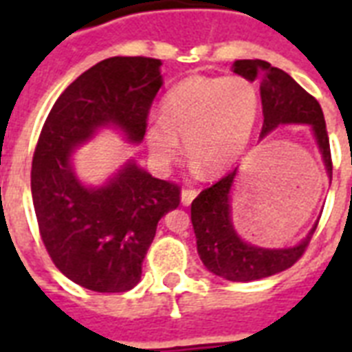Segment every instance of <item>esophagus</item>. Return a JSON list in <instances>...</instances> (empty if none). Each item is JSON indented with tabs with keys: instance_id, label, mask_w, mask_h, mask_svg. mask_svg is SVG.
<instances>
[{
	"instance_id": "esophagus-1",
	"label": "esophagus",
	"mask_w": 352,
	"mask_h": 352,
	"mask_svg": "<svg viewBox=\"0 0 352 352\" xmlns=\"http://www.w3.org/2000/svg\"><path fill=\"white\" fill-rule=\"evenodd\" d=\"M199 195V190L197 188H184L181 193V201L184 206H190L192 204V201Z\"/></svg>"
}]
</instances>
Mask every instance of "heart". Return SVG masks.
<instances>
[{"label": "heart", "instance_id": "1", "mask_svg": "<svg viewBox=\"0 0 352 352\" xmlns=\"http://www.w3.org/2000/svg\"><path fill=\"white\" fill-rule=\"evenodd\" d=\"M259 113V98L243 78L192 76L175 85L162 102V118L148 124L149 151L170 164L184 140L188 157L210 173H221L245 153Z\"/></svg>", "mask_w": 352, "mask_h": 352}]
</instances>
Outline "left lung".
I'll list each match as a JSON object with an SVG mask.
<instances>
[{
    "label": "left lung",
    "instance_id": "1",
    "mask_svg": "<svg viewBox=\"0 0 352 352\" xmlns=\"http://www.w3.org/2000/svg\"><path fill=\"white\" fill-rule=\"evenodd\" d=\"M234 73L246 80L259 78L263 104L261 137L279 124H311L329 177L333 179V159L322 106L298 82L265 60H237ZM235 171L203 190L192 203V223L197 237L199 256L204 267L228 281H254L290 268L311 243L316 226L294 248L268 250L239 239L230 219V190Z\"/></svg>",
    "mask_w": 352,
    "mask_h": 352
}]
</instances>
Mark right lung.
Returning a JSON list of instances; mask_svg holds the SVG:
<instances>
[{"mask_svg": "<svg viewBox=\"0 0 352 352\" xmlns=\"http://www.w3.org/2000/svg\"><path fill=\"white\" fill-rule=\"evenodd\" d=\"M159 67L146 56L98 62L54 102L36 144L30 190L40 237L58 270L95 292H126L140 281L157 225L181 204V188L131 162L104 188H85L71 151L107 124L140 142L162 85Z\"/></svg>", "mask_w": 352, "mask_h": 352, "instance_id": "obj_1", "label": "right lung"}]
</instances>
